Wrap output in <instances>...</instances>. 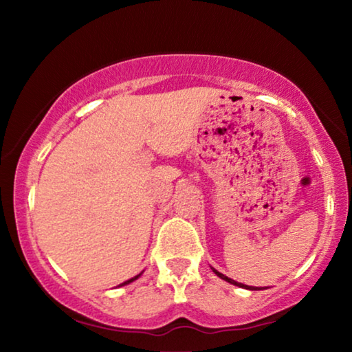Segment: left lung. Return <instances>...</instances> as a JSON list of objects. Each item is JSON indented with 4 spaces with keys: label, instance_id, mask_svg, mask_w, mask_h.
I'll return each instance as SVG.
<instances>
[{
    "label": "left lung",
    "instance_id": "left-lung-1",
    "mask_svg": "<svg viewBox=\"0 0 352 352\" xmlns=\"http://www.w3.org/2000/svg\"><path fill=\"white\" fill-rule=\"evenodd\" d=\"M213 272L216 274V276L218 277H221L223 278V280H226V282H229V283H232V285H237V287H243V288H250V287H247V285H243V283H239V282H235V280H232V278H229V277H226L224 274H221V272H218L216 271V269H213ZM250 290H256V288H250Z\"/></svg>",
    "mask_w": 352,
    "mask_h": 352
}]
</instances>
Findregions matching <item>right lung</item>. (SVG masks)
Returning a JSON list of instances; mask_svg holds the SVG:
<instances>
[{
    "instance_id": "right-lung-1",
    "label": "right lung",
    "mask_w": 352,
    "mask_h": 352,
    "mask_svg": "<svg viewBox=\"0 0 352 352\" xmlns=\"http://www.w3.org/2000/svg\"><path fill=\"white\" fill-rule=\"evenodd\" d=\"M139 276H141V274H139ZM139 276H136V277H133V278H129V280H126V282H123V283H122V285H126V283H131L133 280H136V278H138Z\"/></svg>"
}]
</instances>
